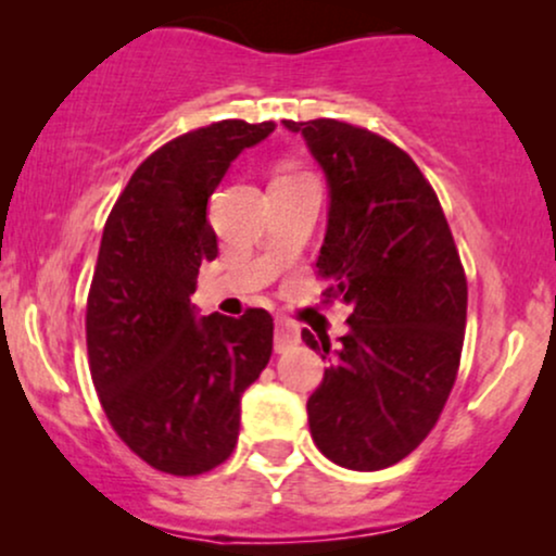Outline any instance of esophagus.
Wrapping results in <instances>:
<instances>
[{
    "label": "esophagus",
    "mask_w": 556,
    "mask_h": 556,
    "mask_svg": "<svg viewBox=\"0 0 556 556\" xmlns=\"http://www.w3.org/2000/svg\"><path fill=\"white\" fill-rule=\"evenodd\" d=\"M300 342V329L295 324L285 321V318H277V329H274V350L277 353H285L292 344Z\"/></svg>",
    "instance_id": "esophagus-1"
}]
</instances>
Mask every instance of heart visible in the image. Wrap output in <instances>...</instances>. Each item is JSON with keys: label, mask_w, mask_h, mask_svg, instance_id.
Instances as JSON below:
<instances>
[{"label": "heart", "mask_w": 556, "mask_h": 556, "mask_svg": "<svg viewBox=\"0 0 556 556\" xmlns=\"http://www.w3.org/2000/svg\"><path fill=\"white\" fill-rule=\"evenodd\" d=\"M298 175H303V172H295L292 167H282L277 172V177H274V180H285V177H298Z\"/></svg>", "instance_id": "obj_1"}]
</instances>
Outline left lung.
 Wrapping results in <instances>:
<instances>
[{
    "mask_svg": "<svg viewBox=\"0 0 556 556\" xmlns=\"http://www.w3.org/2000/svg\"><path fill=\"white\" fill-rule=\"evenodd\" d=\"M300 132L329 185L318 277L350 305V331L303 329L329 361L308 397L311 437L350 470L400 463L429 437L460 368L468 282L439 198L410 156L363 127L308 119Z\"/></svg>",
    "mask_w": 556,
    "mask_h": 556,
    "instance_id": "obj_1",
    "label": "left lung"
}]
</instances>
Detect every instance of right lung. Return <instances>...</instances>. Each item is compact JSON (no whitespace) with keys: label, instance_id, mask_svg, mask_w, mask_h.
Listing matches in <instances>:
<instances>
[{"label":"right lung","instance_id":"1","mask_svg":"<svg viewBox=\"0 0 556 556\" xmlns=\"http://www.w3.org/2000/svg\"><path fill=\"white\" fill-rule=\"evenodd\" d=\"M274 130L222 119L169 140L132 172L101 235L86 311L91 379L117 437L172 476L232 455L240 397L271 358L274 318L198 316V269L214 261L208 198L240 151Z\"/></svg>","mask_w":556,"mask_h":556}]
</instances>
